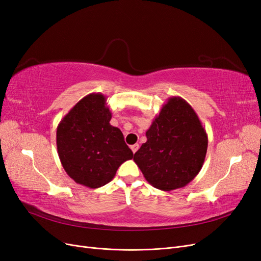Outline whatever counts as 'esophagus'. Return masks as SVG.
Returning <instances> with one entry per match:
<instances>
[{
	"instance_id": "esophagus-1",
	"label": "esophagus",
	"mask_w": 261,
	"mask_h": 261,
	"mask_svg": "<svg viewBox=\"0 0 261 261\" xmlns=\"http://www.w3.org/2000/svg\"><path fill=\"white\" fill-rule=\"evenodd\" d=\"M130 149H132V151H133L134 153H135V152L137 151V150L139 149V145H138V144H135V145H133V146L130 147Z\"/></svg>"
}]
</instances>
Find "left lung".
Returning a JSON list of instances; mask_svg holds the SVG:
<instances>
[{
    "instance_id": "left-lung-1",
    "label": "left lung",
    "mask_w": 261,
    "mask_h": 261,
    "mask_svg": "<svg viewBox=\"0 0 261 261\" xmlns=\"http://www.w3.org/2000/svg\"><path fill=\"white\" fill-rule=\"evenodd\" d=\"M146 137L134 161L154 188L164 192L181 188L201 170L208 136L198 115L184 99L169 98Z\"/></svg>"
}]
</instances>
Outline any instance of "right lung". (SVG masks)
<instances>
[{"instance_id":"right-lung-1","label":"right lung","mask_w":261,"mask_h":261,"mask_svg":"<svg viewBox=\"0 0 261 261\" xmlns=\"http://www.w3.org/2000/svg\"><path fill=\"white\" fill-rule=\"evenodd\" d=\"M102 93L84 97L62 118L57 129V147L67 175L77 184L98 188L111 181L117 169L133 159L120 128Z\"/></svg>"}]
</instances>
